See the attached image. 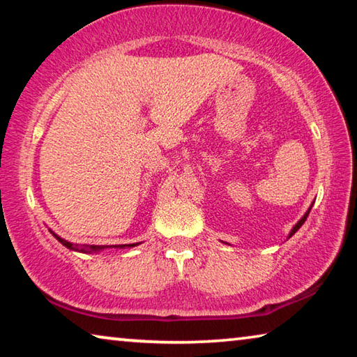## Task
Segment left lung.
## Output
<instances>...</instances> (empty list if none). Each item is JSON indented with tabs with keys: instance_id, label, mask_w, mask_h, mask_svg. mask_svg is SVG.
I'll return each instance as SVG.
<instances>
[{
	"instance_id": "obj_1",
	"label": "left lung",
	"mask_w": 357,
	"mask_h": 357,
	"mask_svg": "<svg viewBox=\"0 0 357 357\" xmlns=\"http://www.w3.org/2000/svg\"><path fill=\"white\" fill-rule=\"evenodd\" d=\"M312 206H313V204H310V208L309 209H307V213L304 214V215H302L301 217V220L298 222V223H296V225L291 228V231H289V234H288V239L289 238H291L293 236V234L296 233V231H298V229L302 227V225H304V222H305V219H307V215H309V213H310V209H312Z\"/></svg>"
}]
</instances>
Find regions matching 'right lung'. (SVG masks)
I'll list each match as a JSON object with an SVG mask.
<instances>
[{
	"label": "right lung",
	"instance_id": "add662e5",
	"mask_svg": "<svg viewBox=\"0 0 357 357\" xmlns=\"http://www.w3.org/2000/svg\"><path fill=\"white\" fill-rule=\"evenodd\" d=\"M50 233L53 234V236H55L59 243H61L64 247H68L69 250H75V252H82V253H98V252H100V250H104V249H108V247H114V249H130V247H135V245H138L140 243H137V244H121V245H88V244H72V243H69V241H66V239H63L61 236H58L56 233H53L52 229H50Z\"/></svg>",
	"mask_w": 357,
	"mask_h": 357
}]
</instances>
